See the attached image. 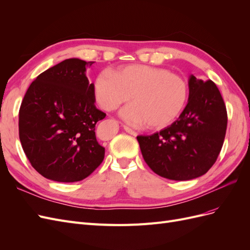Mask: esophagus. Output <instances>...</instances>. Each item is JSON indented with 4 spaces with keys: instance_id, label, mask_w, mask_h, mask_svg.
<instances>
[{
    "instance_id": "esophagus-1",
    "label": "esophagus",
    "mask_w": 250,
    "mask_h": 250,
    "mask_svg": "<svg viewBox=\"0 0 250 250\" xmlns=\"http://www.w3.org/2000/svg\"><path fill=\"white\" fill-rule=\"evenodd\" d=\"M124 130L127 132V133H129V134H131V135H133V137H137L138 135V132L137 131H134V130H132L131 128H129V127H127V126H124Z\"/></svg>"
}]
</instances>
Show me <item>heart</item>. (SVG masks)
<instances>
[{
  "mask_svg": "<svg viewBox=\"0 0 250 250\" xmlns=\"http://www.w3.org/2000/svg\"><path fill=\"white\" fill-rule=\"evenodd\" d=\"M120 117L132 127L147 124L151 129L171 125L183 112L188 97L187 80L170 71L145 64L121 66L115 72L103 71L94 83V97L106 111L117 109Z\"/></svg>",
  "mask_w": 250,
  "mask_h": 250,
  "instance_id": "heart-1",
  "label": "heart"
}]
</instances>
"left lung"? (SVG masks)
<instances>
[{
	"instance_id": "obj_1",
	"label": "left lung",
	"mask_w": 250,
	"mask_h": 250,
	"mask_svg": "<svg viewBox=\"0 0 250 250\" xmlns=\"http://www.w3.org/2000/svg\"><path fill=\"white\" fill-rule=\"evenodd\" d=\"M188 99L170 126L152 135L137 137L146 164L172 180L202 176L220 153L228 126L222 96L213 81L188 77Z\"/></svg>"
}]
</instances>
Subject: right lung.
I'll return each instance as SVG.
<instances>
[{"instance_id": "1", "label": "right lung", "mask_w": 250, "mask_h": 250, "mask_svg": "<svg viewBox=\"0 0 250 250\" xmlns=\"http://www.w3.org/2000/svg\"><path fill=\"white\" fill-rule=\"evenodd\" d=\"M94 62L65 59L31 83L19 115L20 140L32 167L58 183L90 175L104 160L95 127L105 113L95 106L94 83L86 67Z\"/></svg>"}]
</instances>
